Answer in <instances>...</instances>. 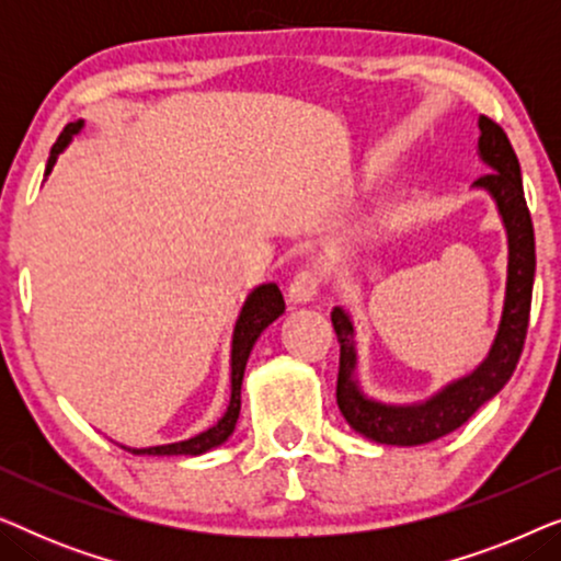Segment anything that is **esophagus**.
Wrapping results in <instances>:
<instances>
[{"mask_svg": "<svg viewBox=\"0 0 561 561\" xmlns=\"http://www.w3.org/2000/svg\"><path fill=\"white\" fill-rule=\"evenodd\" d=\"M319 283H321V273L317 271V267H304V271H298L288 286L290 301L294 304L313 301V296H317V290H319Z\"/></svg>", "mask_w": 561, "mask_h": 561, "instance_id": "34e87169", "label": "esophagus"}]
</instances>
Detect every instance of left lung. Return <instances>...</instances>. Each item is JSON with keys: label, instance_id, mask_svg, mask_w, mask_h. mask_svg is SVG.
Segmentation results:
<instances>
[{"label": "left lung", "instance_id": "obj_1", "mask_svg": "<svg viewBox=\"0 0 561 561\" xmlns=\"http://www.w3.org/2000/svg\"><path fill=\"white\" fill-rule=\"evenodd\" d=\"M478 156L488 165L485 175L472 183L488 191L501 214L505 237H508V278H505V301L495 340L488 357L465 378L451 380L439 393L421 403H380L365 396L357 380L355 324L342 306H334L332 324L340 340V378H336V405L357 434L390 447H419L439 436H447L465 424L480 405L501 393L516 370L531 313L536 244L534 225L528 214L524 181L516 152L508 135L493 119H478Z\"/></svg>", "mask_w": 561, "mask_h": 561}]
</instances>
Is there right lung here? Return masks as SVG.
<instances>
[{"mask_svg": "<svg viewBox=\"0 0 561 561\" xmlns=\"http://www.w3.org/2000/svg\"><path fill=\"white\" fill-rule=\"evenodd\" d=\"M81 129H83V119L68 122V125L64 127V133H60V137L50 150L48 165H45V175L53 171V165H56L60 152L68 148V142H71L73 135H79ZM283 311H286V301H283L280 288L275 286V283H263V286L252 288L250 296L244 298L240 317H237L234 332H232V359H229V367H232V375H229V382H232V386H229V390H232V396H229V405H227L225 416H221L217 424L209 426L202 434L191 436V439H183V442H175V444H160V447H148V449L125 447V444H119V447L133 451V455H152V457H156V455L158 457L188 455V457H196V455H204V451H209L214 447H219V444H225L234 432L237 419H240L242 378H244V367H248L250 352H252V347H255L257 336L263 334L265 329L271 327Z\"/></svg>", "mask_w": 561, "mask_h": 561, "instance_id": "add662e5", "label": "right lung"}]
</instances>
